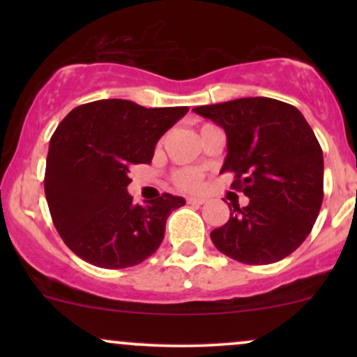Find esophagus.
<instances>
[{
	"instance_id": "esophagus-1",
	"label": "esophagus",
	"mask_w": 357,
	"mask_h": 357,
	"mask_svg": "<svg viewBox=\"0 0 357 357\" xmlns=\"http://www.w3.org/2000/svg\"><path fill=\"white\" fill-rule=\"evenodd\" d=\"M204 202H206V199L198 198V196H191V198H188V203L196 204V206H199V204H204Z\"/></svg>"
}]
</instances>
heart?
<instances>
[{"label": "heart", "instance_id": "heart-1", "mask_svg": "<svg viewBox=\"0 0 357 357\" xmlns=\"http://www.w3.org/2000/svg\"><path fill=\"white\" fill-rule=\"evenodd\" d=\"M174 183L178 184L181 190H196L202 184V174L195 173L190 169H179L174 174Z\"/></svg>", "mask_w": 357, "mask_h": 357}]
</instances>
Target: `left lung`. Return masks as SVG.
I'll use <instances>...</instances> for the list:
<instances>
[{"label": "left lung", "mask_w": 357, "mask_h": 357, "mask_svg": "<svg viewBox=\"0 0 357 357\" xmlns=\"http://www.w3.org/2000/svg\"><path fill=\"white\" fill-rule=\"evenodd\" d=\"M227 132L221 173L248 196L231 203L230 220L211 231L215 247L233 260L267 265L304 243L324 199V158L301 110L268 97H245L192 109Z\"/></svg>", "instance_id": "left-lung-1"}]
</instances>
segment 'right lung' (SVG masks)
Listing matches in <instances>:
<instances>
[{
	"label": "right lung",
	"mask_w": 357,
	"mask_h": 357,
	"mask_svg": "<svg viewBox=\"0 0 357 357\" xmlns=\"http://www.w3.org/2000/svg\"><path fill=\"white\" fill-rule=\"evenodd\" d=\"M186 112L107 99L79 105L60 122L48 147L45 196L56 231L77 257L127 268L159 248L167 216L184 199L165 192L134 204L129 169L149 165L159 139Z\"/></svg>",
	"instance_id": "1"
}]
</instances>
